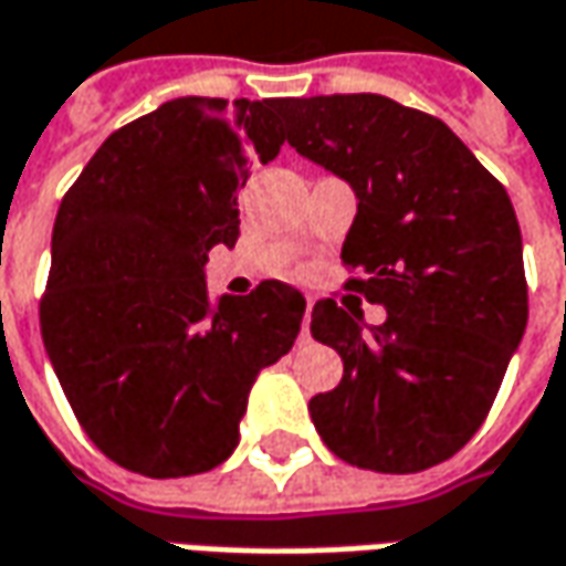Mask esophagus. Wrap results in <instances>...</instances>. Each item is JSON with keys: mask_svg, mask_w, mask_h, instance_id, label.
Here are the masks:
<instances>
[{"mask_svg": "<svg viewBox=\"0 0 566 566\" xmlns=\"http://www.w3.org/2000/svg\"><path fill=\"white\" fill-rule=\"evenodd\" d=\"M311 311H314V295H308L305 298V324H302V339H308V321H311Z\"/></svg>", "mask_w": 566, "mask_h": 566, "instance_id": "obj_1", "label": "esophagus"}]
</instances>
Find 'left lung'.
<instances>
[{"mask_svg": "<svg viewBox=\"0 0 566 566\" xmlns=\"http://www.w3.org/2000/svg\"><path fill=\"white\" fill-rule=\"evenodd\" d=\"M280 133L355 189L348 280L386 308L321 298L311 336L343 380L311 398L327 449L377 473L449 461L486 420L526 329L521 223L504 186L433 115L377 93L280 98Z\"/></svg>", "mask_w": 566, "mask_h": 566, "instance_id": "left-lung-1", "label": "left lung"}]
</instances>
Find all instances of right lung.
Here are the masks:
<instances>
[{
  "mask_svg": "<svg viewBox=\"0 0 566 566\" xmlns=\"http://www.w3.org/2000/svg\"><path fill=\"white\" fill-rule=\"evenodd\" d=\"M280 146L276 98H170L112 133L62 199L40 329L80 427L120 468H218L255 377L298 336L305 295L286 283L218 302L205 286L208 252L237 245L249 161Z\"/></svg>",
  "mask_w": 566,
  "mask_h": 566,
  "instance_id": "add662e5",
  "label": "right lung"
}]
</instances>
